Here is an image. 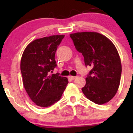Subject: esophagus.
<instances>
[{
  "label": "esophagus",
  "mask_w": 133,
  "mask_h": 133,
  "mask_svg": "<svg viewBox=\"0 0 133 133\" xmlns=\"http://www.w3.org/2000/svg\"><path fill=\"white\" fill-rule=\"evenodd\" d=\"M68 77H69V79H71V80H74V79L77 78V76H69Z\"/></svg>",
  "instance_id": "obj_1"
}]
</instances>
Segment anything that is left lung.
<instances>
[{"instance_id": "8db88e82", "label": "left lung", "mask_w": 133, "mask_h": 133, "mask_svg": "<svg viewBox=\"0 0 133 133\" xmlns=\"http://www.w3.org/2000/svg\"><path fill=\"white\" fill-rule=\"evenodd\" d=\"M70 37L84 58L86 66L92 67L82 88L84 94L97 104L108 103L116 94L121 76L116 48L108 38L97 32H77Z\"/></svg>"}]
</instances>
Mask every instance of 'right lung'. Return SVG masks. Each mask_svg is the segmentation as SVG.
<instances>
[{
    "mask_svg": "<svg viewBox=\"0 0 133 133\" xmlns=\"http://www.w3.org/2000/svg\"><path fill=\"white\" fill-rule=\"evenodd\" d=\"M64 35L38 39L27 45L23 52L21 71L23 84L37 106L48 107L60 100L68 84L59 73L51 74L57 67L55 54Z\"/></svg>",
    "mask_w": 133,
    "mask_h": 133,
    "instance_id": "add662e5",
    "label": "right lung"
}]
</instances>
